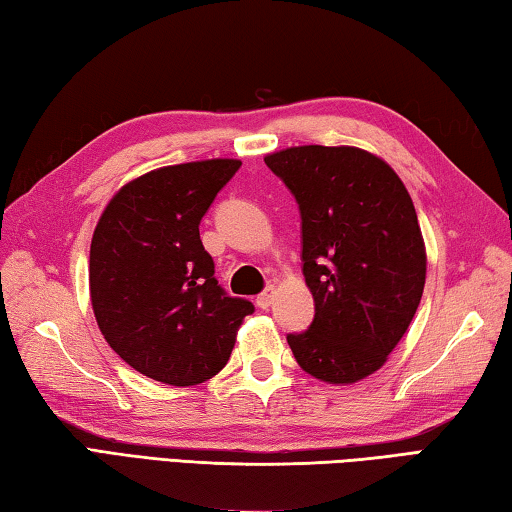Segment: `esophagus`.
Returning <instances> with one entry per match:
<instances>
[{"label":"esophagus","mask_w":512,"mask_h":512,"mask_svg":"<svg viewBox=\"0 0 512 512\" xmlns=\"http://www.w3.org/2000/svg\"><path fill=\"white\" fill-rule=\"evenodd\" d=\"M274 297H276V288H267L263 294H258L256 297V306L261 310H267L274 303Z\"/></svg>","instance_id":"34e87169"}]
</instances>
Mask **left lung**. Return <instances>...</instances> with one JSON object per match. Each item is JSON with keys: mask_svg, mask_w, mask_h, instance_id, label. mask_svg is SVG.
I'll use <instances>...</instances> for the list:
<instances>
[{"mask_svg": "<svg viewBox=\"0 0 512 512\" xmlns=\"http://www.w3.org/2000/svg\"><path fill=\"white\" fill-rule=\"evenodd\" d=\"M265 164L297 197L315 319L288 335L312 378L355 384L380 371L414 319L427 251L411 195L382 157L355 146H292Z\"/></svg>", "mask_w": 512, "mask_h": 512, "instance_id": "obj_1", "label": "left lung"}]
</instances>
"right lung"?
I'll list each match as a JSON object with an SVG mask.
<instances>
[{"label":"right lung","mask_w":512,"mask_h":512,"mask_svg":"<svg viewBox=\"0 0 512 512\" xmlns=\"http://www.w3.org/2000/svg\"><path fill=\"white\" fill-rule=\"evenodd\" d=\"M240 159L161 166L130 179L98 218L89 299L112 351L173 387L218 375L254 306L224 294L200 220Z\"/></svg>","instance_id":"1"}]
</instances>
